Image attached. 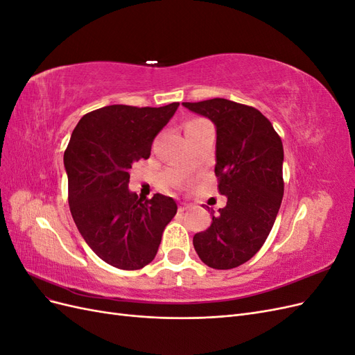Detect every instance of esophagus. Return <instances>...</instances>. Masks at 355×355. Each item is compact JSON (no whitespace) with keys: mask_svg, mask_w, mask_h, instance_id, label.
I'll use <instances>...</instances> for the list:
<instances>
[{"mask_svg":"<svg viewBox=\"0 0 355 355\" xmlns=\"http://www.w3.org/2000/svg\"><path fill=\"white\" fill-rule=\"evenodd\" d=\"M189 209H191L189 204H182V206H179V211H187Z\"/></svg>","mask_w":355,"mask_h":355,"instance_id":"34e87169","label":"esophagus"}]
</instances>
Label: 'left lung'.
Segmentation results:
<instances>
[{"label": "left lung", "instance_id": "1", "mask_svg": "<svg viewBox=\"0 0 355 355\" xmlns=\"http://www.w3.org/2000/svg\"><path fill=\"white\" fill-rule=\"evenodd\" d=\"M182 105L216 127L214 173L219 192L227 197V206L211 216L210 227L196 234L192 243L204 263L231 270L259 252L280 210L282 139L270 120L252 106L220 98Z\"/></svg>", "mask_w": 355, "mask_h": 355}]
</instances>
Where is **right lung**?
Masks as SVG:
<instances>
[{
    "instance_id": "add662e5",
    "label": "right lung",
    "mask_w": 355,
    "mask_h": 355,
    "mask_svg": "<svg viewBox=\"0 0 355 355\" xmlns=\"http://www.w3.org/2000/svg\"><path fill=\"white\" fill-rule=\"evenodd\" d=\"M178 106L110 105L85 114L63 155L73 222L90 249L120 270H141L153 262L178 211L171 197L142 200L128 189L132 166L149 158L155 136Z\"/></svg>"
}]
</instances>
